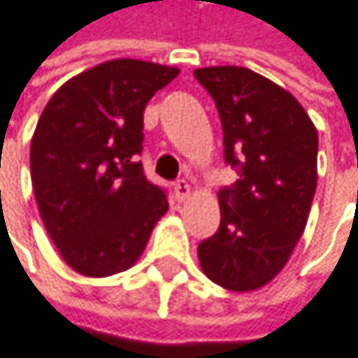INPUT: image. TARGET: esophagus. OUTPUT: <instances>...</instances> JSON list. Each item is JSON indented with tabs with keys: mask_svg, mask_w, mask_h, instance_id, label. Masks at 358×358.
Masks as SVG:
<instances>
[{
	"mask_svg": "<svg viewBox=\"0 0 358 358\" xmlns=\"http://www.w3.org/2000/svg\"><path fill=\"white\" fill-rule=\"evenodd\" d=\"M173 193H176L178 201H185V199L191 197V187H189V182L185 180V178H180V180L173 182Z\"/></svg>",
	"mask_w": 358,
	"mask_h": 358,
	"instance_id": "esophagus-1",
	"label": "esophagus"
}]
</instances>
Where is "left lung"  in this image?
<instances>
[{
	"instance_id": "1",
	"label": "left lung",
	"mask_w": 358,
	"mask_h": 358,
	"mask_svg": "<svg viewBox=\"0 0 358 358\" xmlns=\"http://www.w3.org/2000/svg\"><path fill=\"white\" fill-rule=\"evenodd\" d=\"M214 98L224 161L239 180L218 191L220 227L199 243L203 273L231 292L275 279L304 233L317 189V129L302 104L245 66L197 69Z\"/></svg>"
}]
</instances>
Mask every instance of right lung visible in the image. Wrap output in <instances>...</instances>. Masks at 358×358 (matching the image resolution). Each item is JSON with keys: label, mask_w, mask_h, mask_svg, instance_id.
Here are the masks:
<instances>
[{"label": "right lung", "mask_w": 358, "mask_h": 358, "mask_svg": "<svg viewBox=\"0 0 358 358\" xmlns=\"http://www.w3.org/2000/svg\"><path fill=\"white\" fill-rule=\"evenodd\" d=\"M178 69L119 58L66 81L31 140V180L48 235L85 277L129 268L167 212L144 176V108Z\"/></svg>", "instance_id": "add662e5"}]
</instances>
